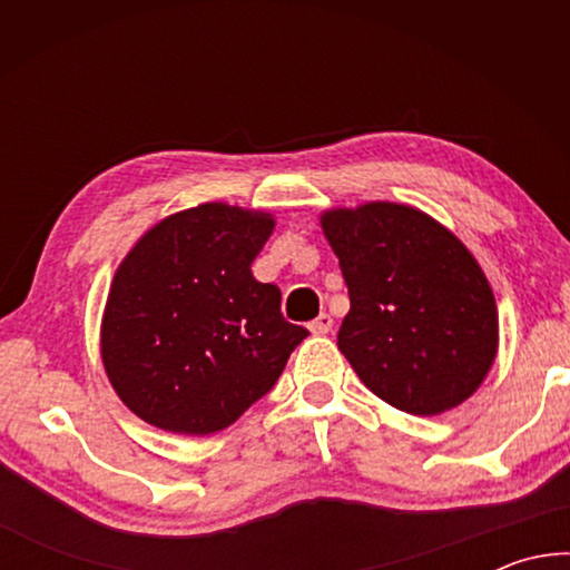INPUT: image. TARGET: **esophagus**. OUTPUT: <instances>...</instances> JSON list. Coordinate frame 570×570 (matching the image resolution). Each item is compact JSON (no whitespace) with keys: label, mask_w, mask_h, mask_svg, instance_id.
<instances>
[{"label":"esophagus","mask_w":570,"mask_h":570,"mask_svg":"<svg viewBox=\"0 0 570 570\" xmlns=\"http://www.w3.org/2000/svg\"><path fill=\"white\" fill-rule=\"evenodd\" d=\"M332 326H334L332 316L330 314H320L314 322H308V332L316 334V336H322V334H330Z\"/></svg>","instance_id":"obj_1"}]
</instances>
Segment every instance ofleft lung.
Wrapping results in <instances>:
<instances>
[{
	"instance_id": "1",
	"label": "left lung",
	"mask_w": 570,
	"mask_h": 570,
	"mask_svg": "<svg viewBox=\"0 0 570 570\" xmlns=\"http://www.w3.org/2000/svg\"><path fill=\"white\" fill-rule=\"evenodd\" d=\"M350 314L342 354L366 387L402 412L458 407L498 352V312L470 250L410 206L366 204L322 216Z\"/></svg>"
}]
</instances>
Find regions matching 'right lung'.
Listing matches in <instances>:
<instances>
[{
    "label": "right lung",
    "mask_w": 570,
    "mask_h": 570,
    "mask_svg": "<svg viewBox=\"0 0 570 570\" xmlns=\"http://www.w3.org/2000/svg\"><path fill=\"white\" fill-rule=\"evenodd\" d=\"M274 218L226 204L160 220L125 256L102 320L120 400L160 430L210 435L272 392L308 332L250 264Z\"/></svg>",
    "instance_id": "obj_1"
}]
</instances>
